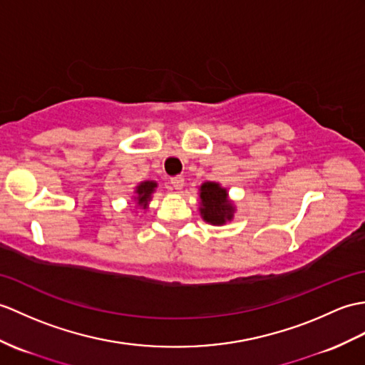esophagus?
<instances>
[{
    "instance_id": "obj_1",
    "label": "esophagus",
    "mask_w": 365,
    "mask_h": 365,
    "mask_svg": "<svg viewBox=\"0 0 365 365\" xmlns=\"http://www.w3.org/2000/svg\"><path fill=\"white\" fill-rule=\"evenodd\" d=\"M183 185H185V180H183V177H180V175L173 177V179H171V186L177 191H180L183 188Z\"/></svg>"
}]
</instances>
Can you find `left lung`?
<instances>
[{
  "instance_id": "8db88e82",
  "label": "left lung",
  "mask_w": 365,
  "mask_h": 365,
  "mask_svg": "<svg viewBox=\"0 0 365 365\" xmlns=\"http://www.w3.org/2000/svg\"><path fill=\"white\" fill-rule=\"evenodd\" d=\"M200 217L211 225H224L233 221L236 207L228 197L227 188L219 182H205L199 188Z\"/></svg>"
}]
</instances>
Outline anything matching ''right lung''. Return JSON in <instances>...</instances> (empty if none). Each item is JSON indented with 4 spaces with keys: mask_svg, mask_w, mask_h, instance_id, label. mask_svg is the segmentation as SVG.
<instances>
[{
    "mask_svg": "<svg viewBox=\"0 0 365 365\" xmlns=\"http://www.w3.org/2000/svg\"><path fill=\"white\" fill-rule=\"evenodd\" d=\"M158 183L154 180H144L135 186V196H132V200L135 202V208L146 211L149 208V202L152 200V194L155 192Z\"/></svg>",
    "mask_w": 365,
    "mask_h": 365,
    "instance_id": "add662e5",
    "label": "right lung"
}]
</instances>
